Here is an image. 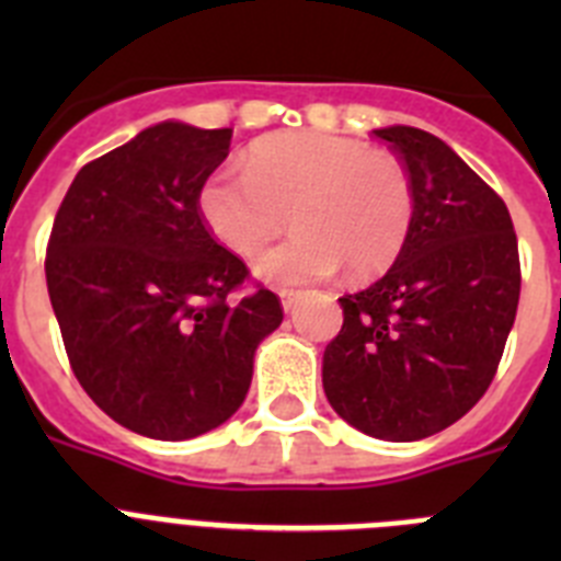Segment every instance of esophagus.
<instances>
[{
  "label": "esophagus",
  "instance_id": "esophagus-1",
  "mask_svg": "<svg viewBox=\"0 0 561 561\" xmlns=\"http://www.w3.org/2000/svg\"><path fill=\"white\" fill-rule=\"evenodd\" d=\"M277 297H280V306H284V311H291L297 306V300H300V291L280 289L277 291Z\"/></svg>",
  "mask_w": 561,
  "mask_h": 561
}]
</instances>
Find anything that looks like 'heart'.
<instances>
[{"instance_id":"heart-1","label":"heart","mask_w":561,"mask_h":561,"mask_svg":"<svg viewBox=\"0 0 561 561\" xmlns=\"http://www.w3.org/2000/svg\"><path fill=\"white\" fill-rule=\"evenodd\" d=\"M196 207L216 241L255 255L291 225L297 236L255 261L277 286L329 280L342 266L356 280L396 264L415 219L408 168L368 142L325 131H280L252 142L244 176L202 182Z\"/></svg>"}]
</instances>
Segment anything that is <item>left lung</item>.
<instances>
[{"label": "left lung", "mask_w": 561, "mask_h": 561, "mask_svg": "<svg viewBox=\"0 0 561 561\" xmlns=\"http://www.w3.org/2000/svg\"><path fill=\"white\" fill-rule=\"evenodd\" d=\"M408 168V244L368 289L340 297L323 390L359 433L421 440L466 415L492 385L519 304L508 207L435 134L376 128Z\"/></svg>", "instance_id": "8db88e82"}]
</instances>
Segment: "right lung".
Wrapping results in <instances>:
<instances>
[{
	"instance_id": "1",
	"label": "right lung",
	"mask_w": 561,
	"mask_h": 561,
	"mask_svg": "<svg viewBox=\"0 0 561 561\" xmlns=\"http://www.w3.org/2000/svg\"><path fill=\"white\" fill-rule=\"evenodd\" d=\"M232 128L165 121L78 171L47 247L69 365L126 430L185 440L247 399L257 345L284 320L270 289L230 300L247 266L196 207Z\"/></svg>"
}]
</instances>
